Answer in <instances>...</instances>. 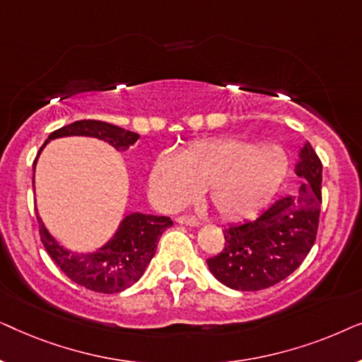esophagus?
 <instances>
[{
    "label": "esophagus",
    "mask_w": 362,
    "mask_h": 362,
    "mask_svg": "<svg viewBox=\"0 0 362 362\" xmlns=\"http://www.w3.org/2000/svg\"><path fill=\"white\" fill-rule=\"evenodd\" d=\"M176 222L177 224H181V226H187V227H197L201 224L199 221L196 219V217H191V216H180L176 219Z\"/></svg>",
    "instance_id": "34e87169"
}]
</instances>
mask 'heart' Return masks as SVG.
Listing matches in <instances>:
<instances>
[{
    "mask_svg": "<svg viewBox=\"0 0 362 362\" xmlns=\"http://www.w3.org/2000/svg\"><path fill=\"white\" fill-rule=\"evenodd\" d=\"M288 173V156L276 143L219 136L191 143L180 155L165 151L153 163L150 194L163 209H177L206 189L224 219H242L264 207Z\"/></svg>",
    "mask_w": 362,
    "mask_h": 362,
    "instance_id": "obj_1",
    "label": "heart"
}]
</instances>
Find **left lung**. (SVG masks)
<instances>
[{
    "label": "left lung",
    "mask_w": 362,
    "mask_h": 362,
    "mask_svg": "<svg viewBox=\"0 0 362 362\" xmlns=\"http://www.w3.org/2000/svg\"><path fill=\"white\" fill-rule=\"evenodd\" d=\"M321 165L310 143L298 151L301 185L254 221L229 226L221 254L207 259L211 274L232 290L269 288L298 269L315 244L321 206Z\"/></svg>",
    "instance_id": "obj_1"
}]
</instances>
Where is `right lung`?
Instances as JSON below:
<instances>
[{"label":"right lung","instance_id":"right-lung-1","mask_svg":"<svg viewBox=\"0 0 362 362\" xmlns=\"http://www.w3.org/2000/svg\"><path fill=\"white\" fill-rule=\"evenodd\" d=\"M66 136L98 138L112 145L117 151H127L140 138L138 133L128 132L112 123L78 120L52 132L42 148L51 140ZM42 148L39 153L42 151ZM36 161H34V170H36ZM37 222L42 244L59 269L77 285L98 293H118L136 284L155 255L161 234L173 226V221L166 216L132 212L123 217L112 239L93 252L78 254L59 244L46 229L39 214Z\"/></svg>","mask_w":362,"mask_h":362}]
</instances>
